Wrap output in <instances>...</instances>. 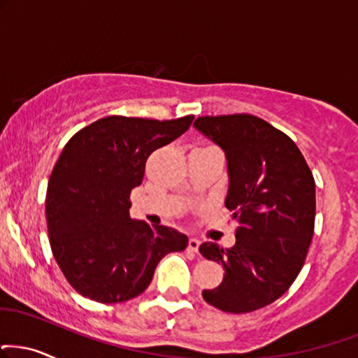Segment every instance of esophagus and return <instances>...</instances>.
Listing matches in <instances>:
<instances>
[{
	"label": "esophagus",
	"mask_w": 358,
	"mask_h": 358,
	"mask_svg": "<svg viewBox=\"0 0 358 358\" xmlns=\"http://www.w3.org/2000/svg\"><path fill=\"white\" fill-rule=\"evenodd\" d=\"M198 247H200V240H198V238L188 240V250H192V252H196Z\"/></svg>",
	"instance_id": "34e87169"
}]
</instances>
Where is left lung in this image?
I'll return each instance as SVG.
<instances>
[{
	"label": "left lung",
	"mask_w": 358,
	"mask_h": 358,
	"mask_svg": "<svg viewBox=\"0 0 358 358\" xmlns=\"http://www.w3.org/2000/svg\"><path fill=\"white\" fill-rule=\"evenodd\" d=\"M193 127L225 152V206L235 220L231 248L200 245L225 275L205 302L247 313L275 302L302 270L315 225V182L299 146L253 115L200 116Z\"/></svg>",
	"instance_id": "1"
}]
</instances>
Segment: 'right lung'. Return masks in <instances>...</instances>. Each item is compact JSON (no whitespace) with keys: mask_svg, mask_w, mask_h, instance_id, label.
<instances>
[{"mask_svg":"<svg viewBox=\"0 0 358 358\" xmlns=\"http://www.w3.org/2000/svg\"><path fill=\"white\" fill-rule=\"evenodd\" d=\"M192 122L106 116L63 148L46 190V223L56 264L80 295L127 302L143 294L166 253L187 248L188 236L175 228L133 220L130 193L146 158Z\"/></svg>","mask_w":358,"mask_h":358,"instance_id":"add662e5","label":"right lung"}]
</instances>
